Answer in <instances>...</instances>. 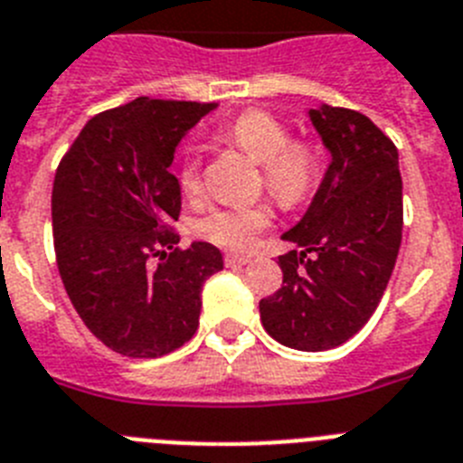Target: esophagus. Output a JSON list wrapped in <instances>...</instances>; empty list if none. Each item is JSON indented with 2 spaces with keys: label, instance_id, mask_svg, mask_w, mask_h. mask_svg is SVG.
Returning a JSON list of instances; mask_svg holds the SVG:
<instances>
[{
  "label": "esophagus",
  "instance_id": "obj_1",
  "mask_svg": "<svg viewBox=\"0 0 463 463\" xmlns=\"http://www.w3.org/2000/svg\"><path fill=\"white\" fill-rule=\"evenodd\" d=\"M249 256H242V254H226V265L228 268H240V265H247L249 263Z\"/></svg>",
  "mask_w": 463,
  "mask_h": 463
}]
</instances>
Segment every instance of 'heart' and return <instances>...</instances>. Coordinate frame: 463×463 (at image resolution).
Returning a JSON list of instances; mask_svg holds the SVG:
<instances>
[{"label": "heart", "mask_w": 463, "mask_h": 463, "mask_svg": "<svg viewBox=\"0 0 463 463\" xmlns=\"http://www.w3.org/2000/svg\"><path fill=\"white\" fill-rule=\"evenodd\" d=\"M223 139L237 146L247 158L263 165V179L268 191L279 203L296 204L315 188L321 170V156L309 142H288V130L279 118L268 111L249 109L232 118L223 128ZM179 186L186 195L200 191L198 148H188L179 170ZM272 207L259 204H231L216 207L198 221L200 237L219 247L247 251L259 235L272 223Z\"/></svg>", "instance_id": "heart-1"}]
</instances>
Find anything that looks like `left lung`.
I'll list each match as a JSON object with an SVG mask.
<instances>
[{
	"label": "left lung",
	"instance_id": "1",
	"mask_svg": "<svg viewBox=\"0 0 463 463\" xmlns=\"http://www.w3.org/2000/svg\"><path fill=\"white\" fill-rule=\"evenodd\" d=\"M331 165L303 219L281 240L279 291L259 303L263 328L284 347L324 352L371 319L396 265L403 231L399 151L368 116L307 109Z\"/></svg>",
	"mask_w": 463,
	"mask_h": 463
}]
</instances>
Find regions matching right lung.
<instances>
[{
	"mask_svg": "<svg viewBox=\"0 0 463 463\" xmlns=\"http://www.w3.org/2000/svg\"><path fill=\"white\" fill-rule=\"evenodd\" d=\"M216 104L137 98L92 116L60 160L53 242L64 291L114 352L156 359L198 331L203 284L223 270L209 242L175 247L182 186L170 172L186 132ZM160 255L151 269L147 260Z\"/></svg>",
	"mask_w": 463,
	"mask_h": 463,
	"instance_id": "right-lung-1",
	"label": "right lung"
}]
</instances>
